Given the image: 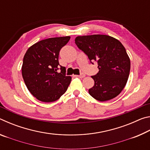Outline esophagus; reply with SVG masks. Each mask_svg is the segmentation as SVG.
I'll use <instances>...</instances> for the list:
<instances>
[{
  "label": "esophagus",
  "instance_id": "1",
  "mask_svg": "<svg viewBox=\"0 0 150 150\" xmlns=\"http://www.w3.org/2000/svg\"><path fill=\"white\" fill-rule=\"evenodd\" d=\"M77 77H79V78H83V77H85V74H81V75H77Z\"/></svg>",
  "mask_w": 150,
  "mask_h": 150
}]
</instances>
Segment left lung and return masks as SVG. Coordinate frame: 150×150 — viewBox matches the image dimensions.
<instances>
[{
  "mask_svg": "<svg viewBox=\"0 0 150 150\" xmlns=\"http://www.w3.org/2000/svg\"><path fill=\"white\" fill-rule=\"evenodd\" d=\"M75 43L92 64L95 61L98 63V73L91 76L95 85L88 89L90 95L102 102L118 96L130 70V58L121 42L109 35L95 34L77 36Z\"/></svg>",
  "mask_w": 150,
  "mask_h": 150,
  "instance_id": "8db88e82",
  "label": "left lung"
}]
</instances>
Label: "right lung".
<instances>
[{
  "label": "right lung",
  "mask_w": 150,
  "mask_h": 150,
  "mask_svg": "<svg viewBox=\"0 0 150 150\" xmlns=\"http://www.w3.org/2000/svg\"><path fill=\"white\" fill-rule=\"evenodd\" d=\"M69 40L65 36L41 40L24 55L22 77L32 95L42 102L57 100L69 87L71 77L66 76L65 67L59 65L58 59L61 49Z\"/></svg>",
  "instance_id": "right-lung-1"
}]
</instances>
